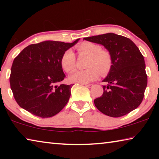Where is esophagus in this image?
<instances>
[{"mask_svg": "<svg viewBox=\"0 0 159 159\" xmlns=\"http://www.w3.org/2000/svg\"><path fill=\"white\" fill-rule=\"evenodd\" d=\"M84 85H85L86 87H88V88H92L93 86V84H84Z\"/></svg>", "mask_w": 159, "mask_h": 159, "instance_id": "esophagus-1", "label": "esophagus"}]
</instances>
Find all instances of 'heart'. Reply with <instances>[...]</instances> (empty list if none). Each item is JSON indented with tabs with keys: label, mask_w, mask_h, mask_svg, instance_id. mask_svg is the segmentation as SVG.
<instances>
[{
	"label": "heart",
	"mask_w": 159,
	"mask_h": 159,
	"mask_svg": "<svg viewBox=\"0 0 159 159\" xmlns=\"http://www.w3.org/2000/svg\"><path fill=\"white\" fill-rule=\"evenodd\" d=\"M77 50L81 56L88 57L87 69L76 71L69 77L71 83L86 84L95 80L99 76L106 75L111 69L112 58L109 51L102 49L98 44L92 42H83L77 46ZM60 64L64 71L70 73L76 66V56L71 50H66L60 59Z\"/></svg>",
	"instance_id": "1"
}]
</instances>
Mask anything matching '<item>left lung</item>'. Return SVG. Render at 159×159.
<instances>
[{
  "label": "left lung",
  "instance_id": "obj_1",
  "mask_svg": "<svg viewBox=\"0 0 159 159\" xmlns=\"http://www.w3.org/2000/svg\"><path fill=\"white\" fill-rule=\"evenodd\" d=\"M83 40L102 45L111 55L112 66L102 81L103 94L94 100L104 114L120 117L138 108L147 85L143 55L128 38L113 33L84 38Z\"/></svg>",
  "mask_w": 159,
  "mask_h": 159
}]
</instances>
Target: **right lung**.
Wrapping results in <instances>:
<instances>
[{
  "label": "right lung",
  "mask_w": 159,
  "mask_h": 159,
  "mask_svg": "<svg viewBox=\"0 0 159 159\" xmlns=\"http://www.w3.org/2000/svg\"><path fill=\"white\" fill-rule=\"evenodd\" d=\"M79 41L71 43L45 41L31 44L15 58L10 83L20 107L36 116L49 118L65 107L73 85H57L65 78L60 59Z\"/></svg>",
  "instance_id": "obj_1"
}]
</instances>
